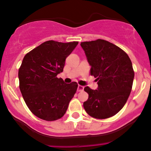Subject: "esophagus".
Instances as JSON below:
<instances>
[{
    "mask_svg": "<svg viewBox=\"0 0 151 151\" xmlns=\"http://www.w3.org/2000/svg\"><path fill=\"white\" fill-rule=\"evenodd\" d=\"M84 90V87L82 86V85H78V88H77V91H83Z\"/></svg>",
    "mask_w": 151,
    "mask_h": 151,
    "instance_id": "obj_1",
    "label": "esophagus"
}]
</instances>
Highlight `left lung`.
Returning a JSON list of instances; mask_svg holds the SVG:
<instances>
[{
    "label": "left lung",
    "mask_w": 151,
    "mask_h": 151,
    "mask_svg": "<svg viewBox=\"0 0 151 151\" xmlns=\"http://www.w3.org/2000/svg\"><path fill=\"white\" fill-rule=\"evenodd\" d=\"M91 66V75L98 81L97 90L87 86L88 99L83 103L90 116L105 119L116 115L130 95L134 71L129 55L112 43L103 39L80 44Z\"/></svg>",
    "instance_id": "8db88e82"
}]
</instances>
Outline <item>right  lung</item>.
Segmentation results:
<instances>
[{"mask_svg":"<svg viewBox=\"0 0 151 151\" xmlns=\"http://www.w3.org/2000/svg\"><path fill=\"white\" fill-rule=\"evenodd\" d=\"M78 42L47 41L27 53L18 71L19 90L30 112L47 121L66 113L78 85L66 84L57 75L63 71L66 58Z\"/></svg>","mask_w":151,"mask_h":151,"instance_id":"obj_1","label":"right lung"}]
</instances>
